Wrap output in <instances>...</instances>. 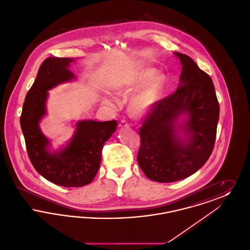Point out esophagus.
<instances>
[{"instance_id":"obj_1","label":"esophagus","mask_w":250,"mask_h":250,"mask_svg":"<svg viewBox=\"0 0 250 250\" xmlns=\"http://www.w3.org/2000/svg\"><path fill=\"white\" fill-rule=\"evenodd\" d=\"M120 127H129L130 125L126 120H122L119 123Z\"/></svg>"}]
</instances>
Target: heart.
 I'll use <instances>...</instances> for the list:
<instances>
[{
  "label": "heart",
  "instance_id": "heart-1",
  "mask_svg": "<svg viewBox=\"0 0 250 250\" xmlns=\"http://www.w3.org/2000/svg\"><path fill=\"white\" fill-rule=\"evenodd\" d=\"M165 78L162 75L155 76L154 70L140 74L129 83L118 90V94L127 97L136 93L129 102V110L133 115L142 116L148 113L163 95ZM108 105H114L115 100H106Z\"/></svg>",
  "mask_w": 250,
  "mask_h": 250
}]
</instances>
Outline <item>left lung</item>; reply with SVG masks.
Listing matches in <instances>:
<instances>
[{
	"mask_svg": "<svg viewBox=\"0 0 250 250\" xmlns=\"http://www.w3.org/2000/svg\"><path fill=\"white\" fill-rule=\"evenodd\" d=\"M182 63L177 90L159 100L140 127L138 163L144 174L172 183L198 171L214 149L219 104L214 83L189 56L174 52ZM187 115L183 125L177 120ZM182 130L186 138L178 134Z\"/></svg>",
	"mask_w": 250,
	"mask_h": 250,
	"instance_id": "8db88e82",
	"label": "left lung"
}]
</instances>
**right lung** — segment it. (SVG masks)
Masks as SVG:
<instances>
[{"mask_svg": "<svg viewBox=\"0 0 250 250\" xmlns=\"http://www.w3.org/2000/svg\"><path fill=\"white\" fill-rule=\"evenodd\" d=\"M75 61L48 57L42 62L36 82L26 95L21 116L26 149L33 166L44 178L64 188L83 187L94 180L100 167L103 145L117 126L115 120L80 121L64 148L58 152L48 150L49 140L39 128V123L46 114L48 91L76 78L68 69Z\"/></svg>", "mask_w": 250, "mask_h": 250, "instance_id": "add662e5", "label": "right lung"}]
</instances>
